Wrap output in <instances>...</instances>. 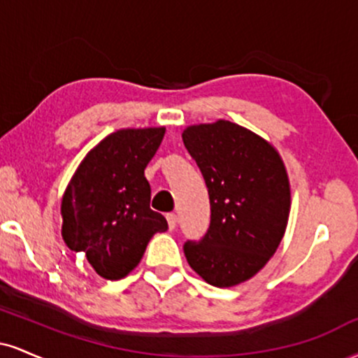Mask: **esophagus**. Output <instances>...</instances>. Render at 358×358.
<instances>
[{
  "label": "esophagus",
  "mask_w": 358,
  "mask_h": 358,
  "mask_svg": "<svg viewBox=\"0 0 358 358\" xmlns=\"http://www.w3.org/2000/svg\"><path fill=\"white\" fill-rule=\"evenodd\" d=\"M166 220H168V227H170V231H173L176 227V215L175 213H166Z\"/></svg>",
  "instance_id": "1"
}]
</instances>
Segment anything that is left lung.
<instances>
[{
    "mask_svg": "<svg viewBox=\"0 0 358 358\" xmlns=\"http://www.w3.org/2000/svg\"><path fill=\"white\" fill-rule=\"evenodd\" d=\"M183 145L202 171L210 225L185 257L208 285L236 286L259 273L276 252L289 217V182L278 151L229 121L190 126Z\"/></svg>",
    "mask_w": 358,
    "mask_h": 358,
    "instance_id": "1",
    "label": "left lung"
}]
</instances>
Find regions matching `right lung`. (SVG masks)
<instances>
[{
    "mask_svg": "<svg viewBox=\"0 0 358 358\" xmlns=\"http://www.w3.org/2000/svg\"><path fill=\"white\" fill-rule=\"evenodd\" d=\"M165 127L121 129L106 136L77 168L62 199V237L84 252L104 279H121L141 261L148 242L168 229L151 210L145 168Z\"/></svg>",
    "mask_w": 358,
    "mask_h": 358,
    "instance_id": "obj_1",
    "label": "right lung"
}]
</instances>
